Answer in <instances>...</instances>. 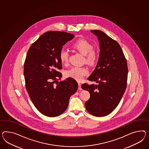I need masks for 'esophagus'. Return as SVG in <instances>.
<instances>
[{
    "instance_id": "esophagus-1",
    "label": "esophagus",
    "mask_w": 149,
    "mask_h": 149,
    "mask_svg": "<svg viewBox=\"0 0 149 149\" xmlns=\"http://www.w3.org/2000/svg\"><path fill=\"white\" fill-rule=\"evenodd\" d=\"M78 89L79 90H82V88H81V84L78 83Z\"/></svg>"
}]
</instances>
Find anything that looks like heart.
Segmentation results:
<instances>
[{
    "label": "heart",
    "mask_w": 149,
    "mask_h": 149,
    "mask_svg": "<svg viewBox=\"0 0 149 149\" xmlns=\"http://www.w3.org/2000/svg\"><path fill=\"white\" fill-rule=\"evenodd\" d=\"M72 47L74 50L80 52L84 56V62L89 65H94L98 58V52L93 48L91 42L85 39H80L74 42ZM68 51L62 49L59 52V58L63 64H68L69 61ZM88 74V70L86 68L81 66H73L65 71L67 77H70L75 80L81 81Z\"/></svg>",
    "instance_id": "b5f03b06"
}]
</instances>
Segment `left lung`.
<instances>
[{"mask_svg": "<svg viewBox=\"0 0 149 149\" xmlns=\"http://www.w3.org/2000/svg\"><path fill=\"white\" fill-rule=\"evenodd\" d=\"M98 37L99 57L88 80L98 85L84 83L81 88L90 93L85 103L88 112L95 117L109 115L118 106L125 91L127 80L126 58L118 42L101 31H91Z\"/></svg>", "mask_w": 149, "mask_h": 149, "instance_id": "obj_1", "label": "left lung"}]
</instances>
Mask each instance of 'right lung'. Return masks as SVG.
<instances>
[{"mask_svg":"<svg viewBox=\"0 0 149 149\" xmlns=\"http://www.w3.org/2000/svg\"><path fill=\"white\" fill-rule=\"evenodd\" d=\"M74 34L61 31H48L31 45L24 62L25 87L34 107L42 115L54 117L61 115L69 99L78 89L72 78L61 81L62 69L59 54Z\"/></svg>","mask_w":149,"mask_h":149,"instance_id":"1","label":"right lung"}]
</instances>
